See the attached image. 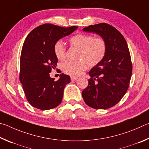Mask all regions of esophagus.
Returning a JSON list of instances; mask_svg holds the SVG:
<instances>
[{"label": "esophagus", "mask_w": 149, "mask_h": 149, "mask_svg": "<svg viewBox=\"0 0 149 149\" xmlns=\"http://www.w3.org/2000/svg\"><path fill=\"white\" fill-rule=\"evenodd\" d=\"M70 79H71V80H77L79 79V78L77 77L71 76V77H70Z\"/></svg>", "instance_id": "obj_1"}]
</instances>
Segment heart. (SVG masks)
Wrapping results in <instances>:
<instances>
[{"mask_svg": "<svg viewBox=\"0 0 149 149\" xmlns=\"http://www.w3.org/2000/svg\"><path fill=\"white\" fill-rule=\"evenodd\" d=\"M71 46L79 49L76 61H67L62 64V70L65 73L72 76H79L86 69L88 64L91 67L98 65L103 59L107 52L105 41L101 38L85 34H79L69 39ZM55 56L59 60L65 58V48L61 40L54 44Z\"/></svg>", "mask_w": 149, "mask_h": 149, "instance_id": "1", "label": "heart"}]
</instances>
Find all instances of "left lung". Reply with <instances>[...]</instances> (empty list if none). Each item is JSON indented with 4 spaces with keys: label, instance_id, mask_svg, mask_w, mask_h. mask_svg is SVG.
<instances>
[{
    "label": "left lung",
    "instance_id": "8db88e82",
    "mask_svg": "<svg viewBox=\"0 0 149 149\" xmlns=\"http://www.w3.org/2000/svg\"><path fill=\"white\" fill-rule=\"evenodd\" d=\"M100 35L107 44L103 59L90 70L91 79L82 91L84 102L95 109H107L118 103L128 89L132 64L128 46L119 31L107 23L82 29Z\"/></svg>",
    "mask_w": 149,
    "mask_h": 149
}]
</instances>
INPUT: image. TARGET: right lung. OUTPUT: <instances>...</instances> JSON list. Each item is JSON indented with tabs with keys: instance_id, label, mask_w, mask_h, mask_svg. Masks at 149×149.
Wrapping results in <instances>:
<instances>
[{
	"instance_id": "obj_1",
	"label": "right lung",
	"mask_w": 149,
	"mask_h": 149,
	"mask_svg": "<svg viewBox=\"0 0 149 149\" xmlns=\"http://www.w3.org/2000/svg\"><path fill=\"white\" fill-rule=\"evenodd\" d=\"M77 28L46 23L34 29L25 40L21 54L19 80L26 98L34 107L45 111L61 103L64 88L70 79L63 73L57 81L49 76L57 63L54 47L57 41Z\"/></svg>"
}]
</instances>
